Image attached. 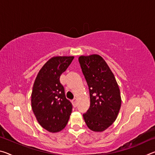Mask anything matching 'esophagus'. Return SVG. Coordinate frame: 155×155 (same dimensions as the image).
I'll return each mask as SVG.
<instances>
[{"label":"esophagus","instance_id":"34e87169","mask_svg":"<svg viewBox=\"0 0 155 155\" xmlns=\"http://www.w3.org/2000/svg\"><path fill=\"white\" fill-rule=\"evenodd\" d=\"M72 105L74 106V107L77 106V98H74L72 100Z\"/></svg>","mask_w":155,"mask_h":155}]
</instances>
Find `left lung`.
I'll list each match as a JSON object with an SVG mask.
<instances>
[{
  "mask_svg": "<svg viewBox=\"0 0 155 155\" xmlns=\"http://www.w3.org/2000/svg\"><path fill=\"white\" fill-rule=\"evenodd\" d=\"M78 61L90 96V107L83 118L90 130L102 132L118 115L122 102L118 85L108 65L98 54L81 56Z\"/></svg>",
  "mask_w": 155,
  "mask_h": 155,
  "instance_id": "8db88e82",
  "label": "left lung"
}]
</instances>
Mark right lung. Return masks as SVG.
I'll return each mask as SVG.
<instances>
[{
  "instance_id": "right-lung-1",
  "label": "right lung",
  "mask_w": 155,
  "mask_h": 155,
  "mask_svg": "<svg viewBox=\"0 0 155 155\" xmlns=\"http://www.w3.org/2000/svg\"><path fill=\"white\" fill-rule=\"evenodd\" d=\"M74 57H54L41 68L33 84L31 106L36 119L44 129L57 133L65 127L72 105L65 95L59 78Z\"/></svg>"
}]
</instances>
